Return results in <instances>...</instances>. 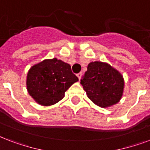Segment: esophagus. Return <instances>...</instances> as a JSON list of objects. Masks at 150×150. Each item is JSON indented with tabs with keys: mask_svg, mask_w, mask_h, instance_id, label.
<instances>
[{
	"mask_svg": "<svg viewBox=\"0 0 150 150\" xmlns=\"http://www.w3.org/2000/svg\"><path fill=\"white\" fill-rule=\"evenodd\" d=\"M82 72H79V73H78L77 74V77L79 78V79H81V77H82Z\"/></svg>",
	"mask_w": 150,
	"mask_h": 150,
	"instance_id": "1",
	"label": "esophagus"
}]
</instances>
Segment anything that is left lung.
I'll list each match as a JSON object with an SVG mask.
<instances>
[{
    "label": "left lung",
    "mask_w": 150,
    "mask_h": 150,
    "mask_svg": "<svg viewBox=\"0 0 150 150\" xmlns=\"http://www.w3.org/2000/svg\"><path fill=\"white\" fill-rule=\"evenodd\" d=\"M80 83L89 100L103 108L119 102L125 85L121 73L101 61H94L88 64Z\"/></svg>",
    "instance_id": "obj_1"
}]
</instances>
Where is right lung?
Masks as SVG:
<instances>
[{"instance_id": "right-lung-1", "label": "right lung", "mask_w": 150, "mask_h": 150, "mask_svg": "<svg viewBox=\"0 0 150 150\" xmlns=\"http://www.w3.org/2000/svg\"><path fill=\"white\" fill-rule=\"evenodd\" d=\"M78 81L70 64L57 58L47 59L29 69L27 90L39 104L50 106L62 100L67 89Z\"/></svg>"}]
</instances>
